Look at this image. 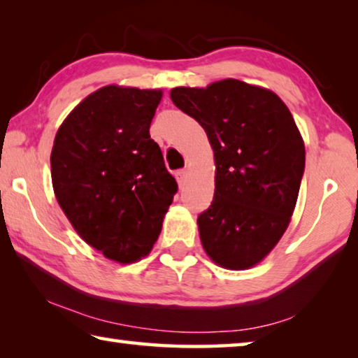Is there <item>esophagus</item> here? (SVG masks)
Returning <instances> with one entry per match:
<instances>
[{
    "label": "esophagus",
    "mask_w": 358,
    "mask_h": 358,
    "mask_svg": "<svg viewBox=\"0 0 358 358\" xmlns=\"http://www.w3.org/2000/svg\"><path fill=\"white\" fill-rule=\"evenodd\" d=\"M175 178H177V181H178V186L183 187L185 183H186V178H187V172L186 171H178L177 173H175Z\"/></svg>",
    "instance_id": "esophagus-1"
}]
</instances>
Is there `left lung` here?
I'll return each mask as SVG.
<instances>
[{"mask_svg": "<svg viewBox=\"0 0 358 358\" xmlns=\"http://www.w3.org/2000/svg\"><path fill=\"white\" fill-rule=\"evenodd\" d=\"M171 99L215 155V197L197 217L203 250L222 268H251L281 240L299 197L305 142L292 113L271 90L237 78L172 88Z\"/></svg>", "mask_w": 358, "mask_h": 358, "instance_id": "8db88e82", "label": "left lung"}]
</instances>
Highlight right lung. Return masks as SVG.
<instances>
[{
    "instance_id": "add662e5",
    "label": "right lung",
    "mask_w": 358,
    "mask_h": 358,
    "mask_svg": "<svg viewBox=\"0 0 358 358\" xmlns=\"http://www.w3.org/2000/svg\"><path fill=\"white\" fill-rule=\"evenodd\" d=\"M161 90L107 85L58 128L50 155L53 192L72 227L104 257L148 256L177 192L150 137Z\"/></svg>"
}]
</instances>
